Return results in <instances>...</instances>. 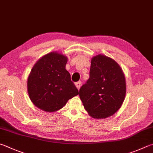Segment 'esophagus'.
I'll return each mask as SVG.
<instances>
[{
	"instance_id": "obj_1",
	"label": "esophagus",
	"mask_w": 153,
	"mask_h": 153,
	"mask_svg": "<svg viewBox=\"0 0 153 153\" xmlns=\"http://www.w3.org/2000/svg\"><path fill=\"white\" fill-rule=\"evenodd\" d=\"M76 86L77 87V88L78 89V90H79V88H80V87H81V82H76Z\"/></svg>"
}]
</instances>
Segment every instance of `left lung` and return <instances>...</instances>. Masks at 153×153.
<instances>
[{
	"mask_svg": "<svg viewBox=\"0 0 153 153\" xmlns=\"http://www.w3.org/2000/svg\"><path fill=\"white\" fill-rule=\"evenodd\" d=\"M126 94V81L120 66L103 55L94 57L90 77L79 90L85 110L95 118L113 115L121 107Z\"/></svg>",
	"mask_w": 153,
	"mask_h": 153,
	"instance_id": "obj_1",
	"label": "left lung"
}]
</instances>
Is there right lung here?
<instances>
[{"instance_id": "right-lung-1", "label": "right lung", "mask_w": 153, "mask_h": 153, "mask_svg": "<svg viewBox=\"0 0 153 153\" xmlns=\"http://www.w3.org/2000/svg\"><path fill=\"white\" fill-rule=\"evenodd\" d=\"M68 58L56 52L41 57L31 69L27 90L35 105L45 112L62 108L69 99L79 94L65 69Z\"/></svg>"}]
</instances>
